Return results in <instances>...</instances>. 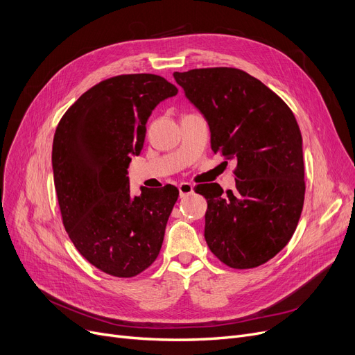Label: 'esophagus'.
Listing matches in <instances>:
<instances>
[{"instance_id": "obj_1", "label": "esophagus", "mask_w": 355, "mask_h": 355, "mask_svg": "<svg viewBox=\"0 0 355 355\" xmlns=\"http://www.w3.org/2000/svg\"><path fill=\"white\" fill-rule=\"evenodd\" d=\"M178 191H180V196L184 197V196H189L194 191V185L190 184V182H181L178 185Z\"/></svg>"}]
</instances>
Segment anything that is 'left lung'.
Wrapping results in <instances>:
<instances>
[{
	"mask_svg": "<svg viewBox=\"0 0 355 355\" xmlns=\"http://www.w3.org/2000/svg\"><path fill=\"white\" fill-rule=\"evenodd\" d=\"M174 79L207 121L213 151L237 162L234 191L196 190L207 200V245L230 268L263 265L288 245L304 207L302 135L292 110L239 69L174 71Z\"/></svg>",
	"mask_w": 355,
	"mask_h": 355,
	"instance_id": "1",
	"label": "left lung"
}]
</instances>
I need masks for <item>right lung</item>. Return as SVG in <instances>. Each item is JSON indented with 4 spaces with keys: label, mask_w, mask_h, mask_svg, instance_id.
Here are the masks:
<instances>
[{
    "label": "right lung",
    "mask_w": 355,
    "mask_h": 355,
    "mask_svg": "<svg viewBox=\"0 0 355 355\" xmlns=\"http://www.w3.org/2000/svg\"><path fill=\"white\" fill-rule=\"evenodd\" d=\"M178 89L157 74H122L93 86L55 129L54 187L74 248L102 272L132 277L157 259L178 190L129 191L130 157L141 154L146 121Z\"/></svg>",
    "instance_id": "obj_1"
}]
</instances>
